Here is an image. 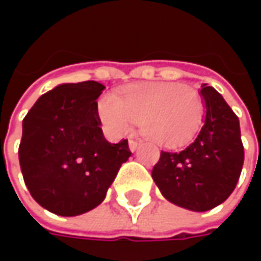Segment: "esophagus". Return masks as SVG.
<instances>
[{"mask_svg":"<svg viewBox=\"0 0 261 261\" xmlns=\"http://www.w3.org/2000/svg\"><path fill=\"white\" fill-rule=\"evenodd\" d=\"M139 146H141V142H138V141H129V149H130L132 152H135Z\"/></svg>","mask_w":261,"mask_h":261,"instance_id":"1","label":"esophagus"}]
</instances>
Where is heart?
<instances>
[{
	"label": "heart",
	"instance_id": "b5f03b06",
	"mask_svg": "<svg viewBox=\"0 0 261 261\" xmlns=\"http://www.w3.org/2000/svg\"><path fill=\"white\" fill-rule=\"evenodd\" d=\"M98 116L112 135H127L139 122L149 142L175 148L185 145L199 130L203 100L193 87L180 83H141L127 87L117 98L103 97Z\"/></svg>",
	"mask_w": 261,
	"mask_h": 261
}]
</instances>
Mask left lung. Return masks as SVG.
Returning <instances> with one entry per match:
<instances>
[{
    "mask_svg": "<svg viewBox=\"0 0 261 261\" xmlns=\"http://www.w3.org/2000/svg\"><path fill=\"white\" fill-rule=\"evenodd\" d=\"M205 119L196 139L180 151H161L152 178L168 202L206 212L225 202L244 163L240 120L214 87L200 88Z\"/></svg>",
    "mask_w": 261,
    "mask_h": 261,
    "instance_id": "left-lung-1",
    "label": "left lung"
}]
</instances>
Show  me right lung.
I'll return each mask as SVG.
<instances>
[{"instance_id":"obj_1","label":"right lung","mask_w":261,"mask_h":261,"mask_svg":"<svg viewBox=\"0 0 261 261\" xmlns=\"http://www.w3.org/2000/svg\"><path fill=\"white\" fill-rule=\"evenodd\" d=\"M97 81L61 84L39 97L23 119L18 160L24 183L42 207L76 216L105 200L120 166L130 156L127 141H106Z\"/></svg>"}]
</instances>
